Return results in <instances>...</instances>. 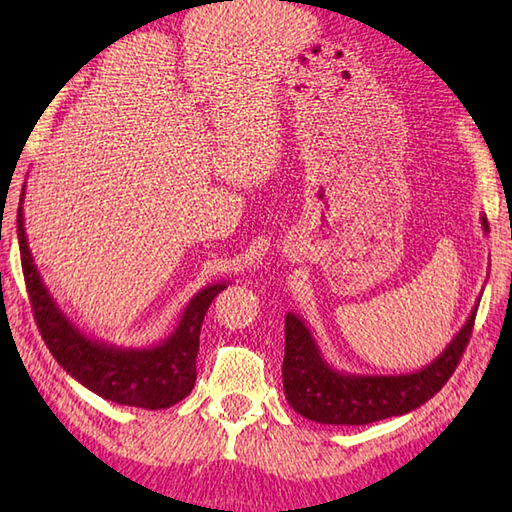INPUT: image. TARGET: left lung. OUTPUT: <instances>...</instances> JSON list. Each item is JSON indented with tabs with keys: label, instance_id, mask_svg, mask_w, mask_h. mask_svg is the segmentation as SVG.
Here are the masks:
<instances>
[{
	"label": "left lung",
	"instance_id": "8db88e82",
	"mask_svg": "<svg viewBox=\"0 0 512 512\" xmlns=\"http://www.w3.org/2000/svg\"><path fill=\"white\" fill-rule=\"evenodd\" d=\"M484 231L488 222L482 217ZM477 306L460 334L436 361L407 376L341 374L323 361L297 314H286V352L281 374L290 407L321 424H369L424 405L447 385L471 341Z\"/></svg>",
	"mask_w": 512,
	"mask_h": 512
}]
</instances>
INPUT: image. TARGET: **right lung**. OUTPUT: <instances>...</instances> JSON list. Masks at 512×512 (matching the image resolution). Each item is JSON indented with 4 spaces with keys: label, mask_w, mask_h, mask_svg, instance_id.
Returning a JSON list of instances; mask_svg holds the SVG:
<instances>
[{
    "label": "right lung",
    "mask_w": 512,
    "mask_h": 512,
    "mask_svg": "<svg viewBox=\"0 0 512 512\" xmlns=\"http://www.w3.org/2000/svg\"><path fill=\"white\" fill-rule=\"evenodd\" d=\"M17 235L21 270H24L35 323L43 343L65 372L105 400L140 409H167L191 394L198 376L195 356L200 347L204 314L226 284H213L200 290L184 310L176 332L165 343L151 350H121L85 339L54 306L32 264L21 206L17 211Z\"/></svg>",
    "instance_id": "1"
}]
</instances>
